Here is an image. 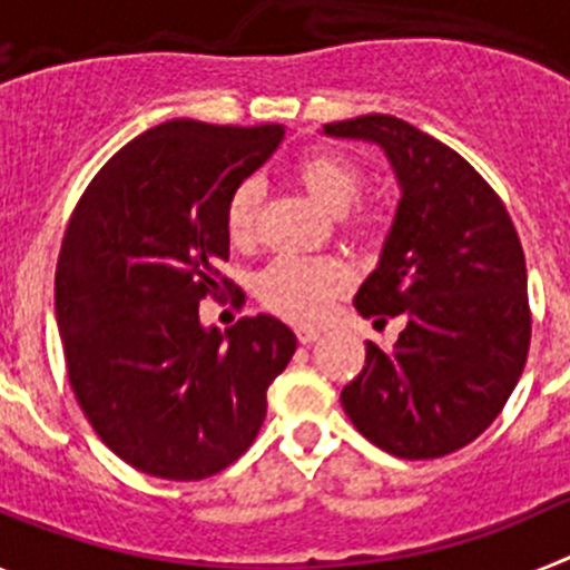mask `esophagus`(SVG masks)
Segmentation results:
<instances>
[{
  "instance_id": "esophagus-1",
  "label": "esophagus",
  "mask_w": 570,
  "mask_h": 570,
  "mask_svg": "<svg viewBox=\"0 0 570 570\" xmlns=\"http://www.w3.org/2000/svg\"><path fill=\"white\" fill-rule=\"evenodd\" d=\"M320 336H322V331L308 328V325H299V328H296V340H299L302 345H311V342H316Z\"/></svg>"
}]
</instances>
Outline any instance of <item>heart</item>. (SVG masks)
Segmentation results:
<instances>
[{
	"label": "heart",
	"mask_w": 570,
	"mask_h": 570,
	"mask_svg": "<svg viewBox=\"0 0 570 570\" xmlns=\"http://www.w3.org/2000/svg\"><path fill=\"white\" fill-rule=\"evenodd\" d=\"M296 179L308 190L320 208L342 216L354 208L365 188V174L354 159L342 154L305 156L296 165ZM262 203V185L256 179H242L225 205V228L236 248H248L256 234V214ZM362 228L371 225V216H360ZM351 274L340 259L331 256H279L256 279V294L276 314L296 322H316L328 314L331 302L347 288Z\"/></svg>",
	"instance_id": "heart-1"
}]
</instances>
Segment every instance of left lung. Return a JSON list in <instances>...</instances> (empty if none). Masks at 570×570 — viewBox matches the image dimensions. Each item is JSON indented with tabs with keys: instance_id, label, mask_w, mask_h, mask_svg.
<instances>
[{
	"instance_id": "1",
	"label": "left lung",
	"mask_w": 570,
	"mask_h": 570,
	"mask_svg": "<svg viewBox=\"0 0 570 570\" xmlns=\"http://www.w3.org/2000/svg\"><path fill=\"white\" fill-rule=\"evenodd\" d=\"M376 145L400 185L380 262L354 296L365 320L405 322L391 347L367 342L365 367L342 387L362 436L402 460H434L497 420L531 340L520 236L500 196L456 150L396 116L322 128Z\"/></svg>"
}]
</instances>
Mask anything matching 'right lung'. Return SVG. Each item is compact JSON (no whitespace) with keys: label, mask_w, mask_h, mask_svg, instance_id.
<instances>
[{"label":"right lung","mask_w":570,"mask_h":570,"mask_svg":"<svg viewBox=\"0 0 570 570\" xmlns=\"http://www.w3.org/2000/svg\"><path fill=\"white\" fill-rule=\"evenodd\" d=\"M282 134L156 125L94 176L70 216L57 268L68 380L94 431L136 471L205 480L239 460L294 356V331L271 314L225 334L199 320L205 294L230 288L219 274L230 190Z\"/></svg>","instance_id":"add662e5"}]
</instances>
